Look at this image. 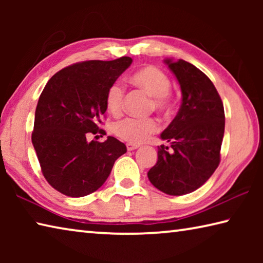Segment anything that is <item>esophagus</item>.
I'll return each mask as SVG.
<instances>
[{"mask_svg":"<svg viewBox=\"0 0 263 263\" xmlns=\"http://www.w3.org/2000/svg\"><path fill=\"white\" fill-rule=\"evenodd\" d=\"M138 147H139V145H138V144H132V142H127V144H126V148H127V151L137 149Z\"/></svg>","mask_w":263,"mask_h":263,"instance_id":"1","label":"esophagus"}]
</instances>
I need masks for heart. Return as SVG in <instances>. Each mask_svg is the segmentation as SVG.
Here are the masks:
<instances>
[{
  "mask_svg": "<svg viewBox=\"0 0 263 263\" xmlns=\"http://www.w3.org/2000/svg\"><path fill=\"white\" fill-rule=\"evenodd\" d=\"M133 86L144 89L149 96L153 97L151 108L158 111H168L172 106L169 91L172 82L167 74L155 66H142L128 77ZM125 88L119 81L111 83L105 94V105L112 115H118L123 109ZM158 122L154 118H133L126 117L115 123L114 133L121 139L140 144L148 139L158 131Z\"/></svg>",
  "mask_w": 263,
  "mask_h": 263,
  "instance_id": "b5f03b06",
  "label": "heart"
}]
</instances>
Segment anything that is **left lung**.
<instances>
[{
	"label": "left lung",
	"instance_id": "1",
	"mask_svg": "<svg viewBox=\"0 0 263 263\" xmlns=\"http://www.w3.org/2000/svg\"><path fill=\"white\" fill-rule=\"evenodd\" d=\"M164 64L180 83L182 104L161 133V139L171 142L172 149L160 146L158 161L147 176L162 193L182 196L205 183L220 162L224 105L216 87L202 70L182 59H166Z\"/></svg>",
	"mask_w": 263,
	"mask_h": 263
}]
</instances>
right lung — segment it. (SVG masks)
Wrapping results in <instances>:
<instances>
[{"label": "right lung", "mask_w": 263, "mask_h": 263, "mask_svg": "<svg viewBox=\"0 0 263 263\" xmlns=\"http://www.w3.org/2000/svg\"><path fill=\"white\" fill-rule=\"evenodd\" d=\"M132 59L89 60L59 70L48 80L34 114L32 144L43 175L69 197H83L103 185L126 146L114 137L103 142L87 137L100 130L105 94Z\"/></svg>", "instance_id": "add662e5"}]
</instances>
